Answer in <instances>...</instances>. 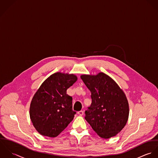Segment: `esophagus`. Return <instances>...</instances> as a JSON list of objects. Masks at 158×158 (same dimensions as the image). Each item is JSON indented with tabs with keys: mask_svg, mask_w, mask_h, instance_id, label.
<instances>
[{
	"mask_svg": "<svg viewBox=\"0 0 158 158\" xmlns=\"http://www.w3.org/2000/svg\"><path fill=\"white\" fill-rule=\"evenodd\" d=\"M77 114H78L79 115H83L84 112H83L82 110H80V111H79V112H77Z\"/></svg>",
	"mask_w": 158,
	"mask_h": 158,
	"instance_id": "esophagus-1",
	"label": "esophagus"
}]
</instances>
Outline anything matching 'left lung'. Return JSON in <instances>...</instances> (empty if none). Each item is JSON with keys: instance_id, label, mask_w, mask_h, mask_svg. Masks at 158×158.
<instances>
[{"instance_id": "8db88e82", "label": "left lung", "mask_w": 158, "mask_h": 158, "mask_svg": "<svg viewBox=\"0 0 158 158\" xmlns=\"http://www.w3.org/2000/svg\"><path fill=\"white\" fill-rule=\"evenodd\" d=\"M81 79L91 92L92 104L85 119L103 139L116 135L126 125L129 104L125 94L108 75H82Z\"/></svg>"}]
</instances>
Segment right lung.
Listing matches in <instances>:
<instances>
[{"mask_svg":"<svg viewBox=\"0 0 158 158\" xmlns=\"http://www.w3.org/2000/svg\"><path fill=\"white\" fill-rule=\"evenodd\" d=\"M74 74L56 73L41 84L33 97L30 117L33 125L42 135L55 137L73 120V98L66 90L76 82Z\"/></svg>","mask_w":158,"mask_h":158,"instance_id":"right-lung-1","label":"right lung"}]
</instances>
